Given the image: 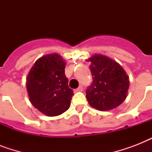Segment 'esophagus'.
<instances>
[{"label":"esophagus","instance_id":"esophagus-1","mask_svg":"<svg viewBox=\"0 0 152 152\" xmlns=\"http://www.w3.org/2000/svg\"><path fill=\"white\" fill-rule=\"evenodd\" d=\"M83 90V85H80L78 88H77V89H76V91H82Z\"/></svg>","mask_w":152,"mask_h":152}]
</instances>
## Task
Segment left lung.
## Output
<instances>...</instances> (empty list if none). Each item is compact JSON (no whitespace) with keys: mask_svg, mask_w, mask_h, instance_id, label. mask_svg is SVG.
Returning <instances> with one entry per match:
<instances>
[{"mask_svg":"<svg viewBox=\"0 0 152 152\" xmlns=\"http://www.w3.org/2000/svg\"><path fill=\"white\" fill-rule=\"evenodd\" d=\"M93 81L86 90L91 106L99 110H110L122 103L129 87V76L120 64L103 55L88 59Z\"/></svg>","mask_w":152,"mask_h":152,"instance_id":"8db88e82","label":"left lung"}]
</instances>
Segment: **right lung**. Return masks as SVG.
Listing matches in <instances>:
<instances>
[{"label":"right lung","instance_id":"add662e5","mask_svg":"<svg viewBox=\"0 0 152 152\" xmlns=\"http://www.w3.org/2000/svg\"><path fill=\"white\" fill-rule=\"evenodd\" d=\"M64 68L62 57L52 53L37 60L27 76L30 101L40 112L50 117L61 114L71 104L73 91L69 88Z\"/></svg>","mask_w":152,"mask_h":152}]
</instances>
